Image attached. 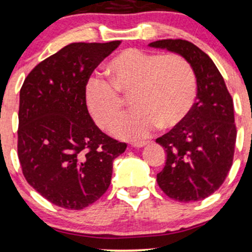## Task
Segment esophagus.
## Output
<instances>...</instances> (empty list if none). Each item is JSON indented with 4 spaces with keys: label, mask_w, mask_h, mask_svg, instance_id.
<instances>
[{
    "label": "esophagus",
    "mask_w": 252,
    "mask_h": 252,
    "mask_svg": "<svg viewBox=\"0 0 252 252\" xmlns=\"http://www.w3.org/2000/svg\"><path fill=\"white\" fill-rule=\"evenodd\" d=\"M148 142L147 141H139V142H133L132 144V147L134 148H141V147H145L146 145H147Z\"/></svg>",
    "instance_id": "34e87169"
}]
</instances>
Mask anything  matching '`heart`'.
Listing matches in <instances>:
<instances>
[{
    "label": "heart",
    "mask_w": 252,
    "mask_h": 252,
    "mask_svg": "<svg viewBox=\"0 0 252 252\" xmlns=\"http://www.w3.org/2000/svg\"><path fill=\"white\" fill-rule=\"evenodd\" d=\"M108 83L86 82L84 97L97 125L107 129L119 118L125 95L134 108L112 128L118 138L140 140L160 125L172 128L190 112L196 97V79L190 64L180 55H158L126 49L107 64Z\"/></svg>",
    "instance_id": "b5f03b06"
}]
</instances>
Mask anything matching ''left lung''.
I'll list each match as a JSON object with an SVG mask.
<instances>
[{
  "label": "left lung",
  "instance_id": "1",
  "mask_svg": "<svg viewBox=\"0 0 252 252\" xmlns=\"http://www.w3.org/2000/svg\"><path fill=\"white\" fill-rule=\"evenodd\" d=\"M148 46L185 58L197 85L196 102L186 119L157 139L167 153L158 185L175 201L203 200L221 187L231 168L236 142L231 95L212 58L192 43L162 39Z\"/></svg>",
  "mask_w": 252,
  "mask_h": 252
}]
</instances>
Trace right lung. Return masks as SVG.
<instances>
[{"label": "right lung", "instance_id": "1", "mask_svg": "<svg viewBox=\"0 0 252 252\" xmlns=\"http://www.w3.org/2000/svg\"><path fill=\"white\" fill-rule=\"evenodd\" d=\"M71 43L35 66L20 91L18 159L28 183L65 209L79 210L107 190L113 161L126 150L90 116L84 90L119 46Z\"/></svg>", "mask_w": 252, "mask_h": 252}]
</instances>
